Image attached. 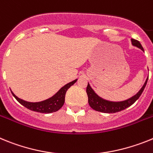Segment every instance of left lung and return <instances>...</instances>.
<instances>
[{"mask_svg": "<svg viewBox=\"0 0 153 153\" xmlns=\"http://www.w3.org/2000/svg\"><path fill=\"white\" fill-rule=\"evenodd\" d=\"M132 44L134 46H136L137 48H140L141 50L144 51L142 45L137 40L132 39ZM147 81H148V78L146 79V81L145 84L142 87V88L139 90V91L136 95L126 101L117 102H110V101L105 100V99L100 98L99 95L95 94V91H93L91 86L89 85V84H88L87 88H86V92H87L88 99V104H89L90 107L94 110H95V111L104 112V113H115V112H118V111H123V110L126 109L128 107L132 105L134 102L140 97L143 90H144L145 87L146 85Z\"/></svg>", "mask_w": 153, "mask_h": 153, "instance_id": "left-lung-1", "label": "left lung"}]
</instances>
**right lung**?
Instances as JSON below:
<instances>
[{
	"mask_svg": "<svg viewBox=\"0 0 153 153\" xmlns=\"http://www.w3.org/2000/svg\"><path fill=\"white\" fill-rule=\"evenodd\" d=\"M77 80L78 79H75V80L72 81V82H69L64 87H62L54 96L47 99V100L42 101V102H26V101H24L18 98L12 91H11V93H12V95H14V98L17 99V101L19 103H21L22 105H24L25 107L28 108V109L31 110V111H38V112H40V113H51V112L57 111L63 106L64 103H65V98L66 91L71 85L75 84V82H77Z\"/></svg>",
	"mask_w": 153,
	"mask_h": 153,
	"instance_id": "add662e5",
	"label": "right lung"
}]
</instances>
